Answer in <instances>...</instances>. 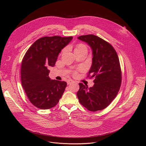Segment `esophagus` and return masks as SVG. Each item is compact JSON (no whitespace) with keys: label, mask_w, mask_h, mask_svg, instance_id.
Listing matches in <instances>:
<instances>
[{"label":"esophagus","mask_w":146,"mask_h":146,"mask_svg":"<svg viewBox=\"0 0 146 146\" xmlns=\"http://www.w3.org/2000/svg\"><path fill=\"white\" fill-rule=\"evenodd\" d=\"M73 82H74L73 80H69L67 81V83H68V84H71V83H72Z\"/></svg>","instance_id":"34e87169"}]
</instances>
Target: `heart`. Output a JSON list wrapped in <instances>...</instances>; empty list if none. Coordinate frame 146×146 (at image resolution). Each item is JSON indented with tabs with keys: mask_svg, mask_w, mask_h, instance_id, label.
<instances>
[{
	"mask_svg": "<svg viewBox=\"0 0 146 146\" xmlns=\"http://www.w3.org/2000/svg\"><path fill=\"white\" fill-rule=\"evenodd\" d=\"M87 50V47L86 46L82 43H80L78 44H77L75 48H74V52H77V51H80L81 50Z\"/></svg>",
	"mask_w": 146,
	"mask_h": 146,
	"instance_id": "heart-1",
	"label": "heart"
}]
</instances>
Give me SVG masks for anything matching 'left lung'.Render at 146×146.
Listing matches in <instances>:
<instances>
[{
	"mask_svg": "<svg viewBox=\"0 0 146 146\" xmlns=\"http://www.w3.org/2000/svg\"><path fill=\"white\" fill-rule=\"evenodd\" d=\"M78 39L92 49V63L89 74L90 78H95L94 85L90 88L79 83L78 101L90 111L102 110L110 105L119 90L122 77L119 58L110 43L95 35H82Z\"/></svg>",
	"mask_w": 146,
	"mask_h": 146,
	"instance_id": "1",
	"label": "left lung"
}]
</instances>
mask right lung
Returning <instances> with one entry per match:
<instances>
[{"label":"right lung","instance_id":"right-lung-1","mask_svg":"<svg viewBox=\"0 0 146 146\" xmlns=\"http://www.w3.org/2000/svg\"><path fill=\"white\" fill-rule=\"evenodd\" d=\"M73 37H43L37 40L25 54L21 64L22 86L33 105L49 109L57 105L67 83L49 77L48 68L55 66L58 55Z\"/></svg>","mask_w":146,"mask_h":146}]
</instances>
